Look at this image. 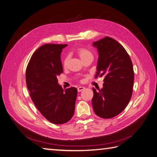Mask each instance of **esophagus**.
I'll return each mask as SVG.
<instances>
[{
    "label": "esophagus",
    "mask_w": 157,
    "mask_h": 157,
    "mask_svg": "<svg viewBox=\"0 0 157 157\" xmlns=\"http://www.w3.org/2000/svg\"><path fill=\"white\" fill-rule=\"evenodd\" d=\"M84 89H85V87H84V86H79V87L78 88V92H81V91L83 90Z\"/></svg>",
    "instance_id": "1"
}]
</instances>
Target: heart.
<instances>
[{
	"label": "heart",
	"mask_w": 157,
	"mask_h": 157,
	"mask_svg": "<svg viewBox=\"0 0 157 157\" xmlns=\"http://www.w3.org/2000/svg\"><path fill=\"white\" fill-rule=\"evenodd\" d=\"M77 53H78L79 57L82 60H83L84 59L87 58L88 56H92V53H91L89 51L86 49H84V48H79V49H78V51H77ZM68 61H69V58H68L67 56L65 57L63 61V65L64 67H66L67 65Z\"/></svg>",
	"instance_id": "heart-1"
}]
</instances>
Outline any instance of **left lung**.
Masks as SVG:
<instances>
[{
	"label": "left lung",
	"instance_id": "1",
	"mask_svg": "<svg viewBox=\"0 0 157 157\" xmlns=\"http://www.w3.org/2000/svg\"><path fill=\"white\" fill-rule=\"evenodd\" d=\"M93 45L99 53L95 78L104 76L103 88L98 90L93 88V110L101 118H113L125 109L132 97V63L124 47L110 37Z\"/></svg>",
	"mask_w": 157,
	"mask_h": 157
}]
</instances>
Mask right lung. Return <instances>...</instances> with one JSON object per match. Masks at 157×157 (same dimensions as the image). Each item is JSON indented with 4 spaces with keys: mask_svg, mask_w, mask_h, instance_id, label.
<instances>
[{
    "mask_svg": "<svg viewBox=\"0 0 157 157\" xmlns=\"http://www.w3.org/2000/svg\"><path fill=\"white\" fill-rule=\"evenodd\" d=\"M67 44H47L31 56L26 69V83L34 105L48 121L63 124L73 116L78 90H64L57 77L63 72L60 54Z\"/></svg>",
    "mask_w": 157,
    "mask_h": 157,
    "instance_id": "add662e5",
    "label": "right lung"
}]
</instances>
